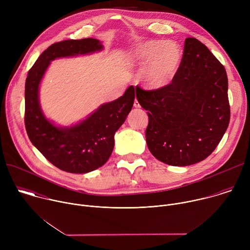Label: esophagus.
<instances>
[{
  "label": "esophagus",
  "instance_id": "1",
  "mask_svg": "<svg viewBox=\"0 0 250 250\" xmlns=\"http://www.w3.org/2000/svg\"><path fill=\"white\" fill-rule=\"evenodd\" d=\"M133 106H134V108H140V104H139V103L137 102V100H135V101H134V103H133Z\"/></svg>",
  "mask_w": 250,
  "mask_h": 250
}]
</instances>
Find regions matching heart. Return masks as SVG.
Instances as JSON below:
<instances>
[{
    "mask_svg": "<svg viewBox=\"0 0 250 250\" xmlns=\"http://www.w3.org/2000/svg\"><path fill=\"white\" fill-rule=\"evenodd\" d=\"M134 63L145 72L147 88L160 90L169 86L178 76L183 64V48L176 42H147L132 54Z\"/></svg>",
    "mask_w": 250,
    "mask_h": 250,
    "instance_id": "1",
    "label": "heart"
}]
</instances>
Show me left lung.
Listing matches in <instances>:
<instances>
[{"mask_svg": "<svg viewBox=\"0 0 250 250\" xmlns=\"http://www.w3.org/2000/svg\"><path fill=\"white\" fill-rule=\"evenodd\" d=\"M228 86L222 63L200 41L186 39L182 67L169 86L135 87L138 103L148 111L146 138L151 154L172 166L206 159L229 126Z\"/></svg>", "mask_w": 250, "mask_h": 250, "instance_id": "1", "label": "left lung"}]
</instances>
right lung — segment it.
I'll return each instance as SVG.
<instances>
[{
	"mask_svg": "<svg viewBox=\"0 0 250 250\" xmlns=\"http://www.w3.org/2000/svg\"><path fill=\"white\" fill-rule=\"evenodd\" d=\"M102 49V42L96 39L56 42L41 54L25 80L24 124L29 140L50 163L69 173H88L108 161L115 146V133L131 111L135 91L129 86L124 96L100 105L86 120L60 127L48 121L42 111L40 84L52 60Z\"/></svg>",
	"mask_w": 250,
	"mask_h": 250,
	"instance_id": "right-lung-1",
	"label": "right lung"
}]
</instances>
